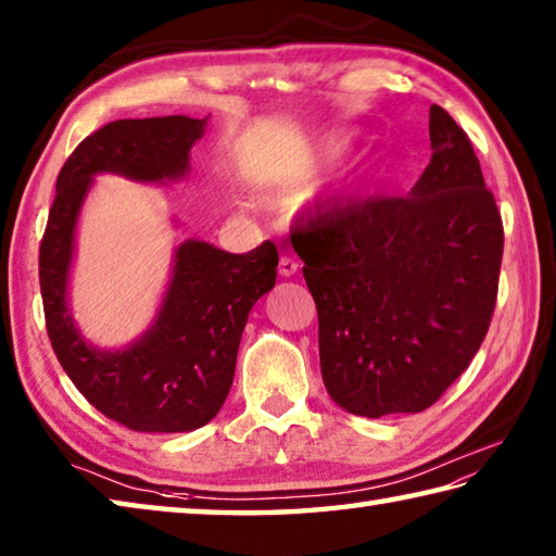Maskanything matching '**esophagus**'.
Returning a JSON list of instances; mask_svg holds the SVG:
<instances>
[{"label": "esophagus", "mask_w": 556, "mask_h": 556, "mask_svg": "<svg viewBox=\"0 0 556 556\" xmlns=\"http://www.w3.org/2000/svg\"><path fill=\"white\" fill-rule=\"evenodd\" d=\"M299 271V262L291 257V255H281L279 257V275L281 277H291V275H296Z\"/></svg>", "instance_id": "1"}]
</instances>
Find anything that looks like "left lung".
<instances>
[{
    "mask_svg": "<svg viewBox=\"0 0 556 556\" xmlns=\"http://www.w3.org/2000/svg\"><path fill=\"white\" fill-rule=\"evenodd\" d=\"M430 148L408 197L316 211L291 228L323 381L355 416L430 408L471 365L496 308L501 211L469 136L438 104Z\"/></svg>",
    "mask_w": 556,
    "mask_h": 556,
    "instance_id": "left-lung-1",
    "label": "left lung"
}]
</instances>
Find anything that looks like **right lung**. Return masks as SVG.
<instances>
[{"mask_svg": "<svg viewBox=\"0 0 556 556\" xmlns=\"http://www.w3.org/2000/svg\"><path fill=\"white\" fill-rule=\"evenodd\" d=\"M206 118H121L94 130L65 160L55 181L38 277L46 330L58 362L79 393L106 418L138 432H187L224 406L236 375L248 313L275 287L277 245L230 255L201 240L181 243L155 326L136 345L99 352L79 338L67 313V271L75 224L92 175L138 181L177 179Z\"/></svg>", "mask_w": 556, "mask_h": 556, "instance_id": "add662e5", "label": "right lung"}]
</instances>
